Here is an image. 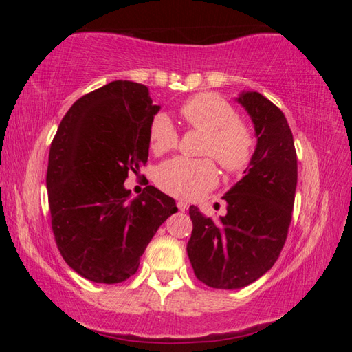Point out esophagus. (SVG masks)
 <instances>
[{
  "instance_id": "34e87169",
  "label": "esophagus",
  "mask_w": 352,
  "mask_h": 352,
  "mask_svg": "<svg viewBox=\"0 0 352 352\" xmlns=\"http://www.w3.org/2000/svg\"><path fill=\"white\" fill-rule=\"evenodd\" d=\"M177 206H178V210H180V211H186L188 210V204H186V201H183V200H178L177 201Z\"/></svg>"
}]
</instances>
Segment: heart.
<instances>
[{"label":"heart","instance_id":"obj_1","mask_svg":"<svg viewBox=\"0 0 352 352\" xmlns=\"http://www.w3.org/2000/svg\"><path fill=\"white\" fill-rule=\"evenodd\" d=\"M182 116L190 127L206 133L204 155L217 160L223 169L237 172L245 168L253 155L254 140L247 124L239 121L236 111L217 94L204 93L182 105ZM178 142V132L166 113H158L148 129V144L153 153H164ZM166 192L183 200L205 195L217 183V170L210 160L172 158L163 163L155 175Z\"/></svg>","mask_w":352,"mask_h":352}]
</instances>
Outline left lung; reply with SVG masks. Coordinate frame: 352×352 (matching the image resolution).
I'll return each mask as SVG.
<instances>
[{
	"label": "left lung",
	"mask_w": 352,
	"mask_h": 352,
	"mask_svg": "<svg viewBox=\"0 0 352 352\" xmlns=\"http://www.w3.org/2000/svg\"><path fill=\"white\" fill-rule=\"evenodd\" d=\"M236 102L248 113L256 148L243 175L228 192L226 216L214 222L189 206L192 234L188 256L195 276L212 289L234 290L254 283L275 264L294 210L298 166L284 113L258 91Z\"/></svg>",
	"instance_id": "left-lung-1"
}]
</instances>
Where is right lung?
Returning a JSON list of instances; mask_svg holds the SVG:
<instances>
[{
    "instance_id": "1",
    "label": "right lung",
    "mask_w": 352,
    "mask_h": 352,
    "mask_svg": "<svg viewBox=\"0 0 352 352\" xmlns=\"http://www.w3.org/2000/svg\"><path fill=\"white\" fill-rule=\"evenodd\" d=\"M162 107L142 83L115 80L77 99L50 148L46 188L58 252L99 284L135 275L175 200L155 186L130 199L129 172L148 157V129Z\"/></svg>"
}]
</instances>
